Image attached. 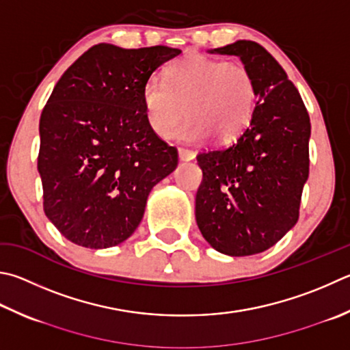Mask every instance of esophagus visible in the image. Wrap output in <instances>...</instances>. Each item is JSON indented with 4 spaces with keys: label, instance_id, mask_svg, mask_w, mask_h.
<instances>
[{
    "label": "esophagus",
    "instance_id": "esophagus-1",
    "mask_svg": "<svg viewBox=\"0 0 350 350\" xmlns=\"http://www.w3.org/2000/svg\"><path fill=\"white\" fill-rule=\"evenodd\" d=\"M179 157L182 162H189L193 161V159L196 157V153L191 150H187V148H179Z\"/></svg>",
    "mask_w": 350,
    "mask_h": 350
}]
</instances>
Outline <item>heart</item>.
<instances>
[{"instance_id":"b5f03b06","label":"heart","mask_w":350,"mask_h":350,"mask_svg":"<svg viewBox=\"0 0 350 350\" xmlns=\"http://www.w3.org/2000/svg\"><path fill=\"white\" fill-rule=\"evenodd\" d=\"M256 82L245 66L203 55L187 56L167 70V82L151 78L144 105L156 135L170 136L183 116L189 118L176 137L200 142H231L250 124L256 109Z\"/></svg>"}]
</instances>
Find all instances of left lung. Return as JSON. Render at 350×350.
Wrapping results in <instances>:
<instances>
[{
    "instance_id": "left-lung-1",
    "label": "left lung",
    "mask_w": 350,
    "mask_h": 350,
    "mask_svg": "<svg viewBox=\"0 0 350 350\" xmlns=\"http://www.w3.org/2000/svg\"><path fill=\"white\" fill-rule=\"evenodd\" d=\"M209 53L239 56L258 100L236 141L197 154L203 179L196 221L215 251L252 256L274 246L297 224L309 176L310 120L295 85L260 44L240 40Z\"/></svg>"
}]
</instances>
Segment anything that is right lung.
<instances>
[{
	"label": "right lung",
	"mask_w": 350,
	"mask_h": 350,
	"mask_svg": "<svg viewBox=\"0 0 350 350\" xmlns=\"http://www.w3.org/2000/svg\"><path fill=\"white\" fill-rule=\"evenodd\" d=\"M182 50L88 49L56 82L40 119L44 213L67 240L116 246L144 217L148 194L177 167V150L151 129L144 87Z\"/></svg>",
	"instance_id": "1"
}]
</instances>
